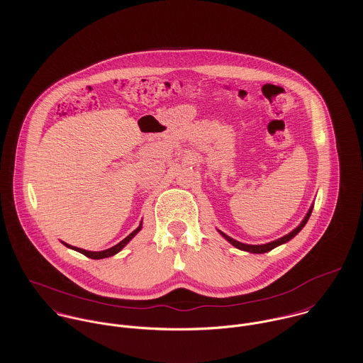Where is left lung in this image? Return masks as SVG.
<instances>
[{
    "instance_id": "8db88e82",
    "label": "left lung",
    "mask_w": 363,
    "mask_h": 363,
    "mask_svg": "<svg viewBox=\"0 0 363 363\" xmlns=\"http://www.w3.org/2000/svg\"><path fill=\"white\" fill-rule=\"evenodd\" d=\"M311 211H313V206L309 208L306 216H305L303 220L299 223V226H296L292 232H289L288 235H285V236H282V238H279V239H277V240H274V242L265 243V245H246V243H242V242H238V240L232 239L230 236L225 235V233L220 232V230H218V232H219L232 246H235L236 249L243 250V252H249V253H255V255H262V253H267V252H269V250H272V249H275V247H278V246H281V245L289 242L291 239H294V238L303 229V226L308 223V220H309V218H311Z\"/></svg>"
}]
</instances>
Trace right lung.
<instances>
[{"label": "right lung", "mask_w": 363, "mask_h": 363, "mask_svg": "<svg viewBox=\"0 0 363 363\" xmlns=\"http://www.w3.org/2000/svg\"><path fill=\"white\" fill-rule=\"evenodd\" d=\"M143 229V222H140V226L134 230V232H131L125 239H123L120 243H117L116 246H113V247H110V249H106V250H102V252H89V250H84V249H79V247H74V246H69V245H67V243H64V242H61L64 246H67L68 249H72V250H75V252H78V253H81V255H84V256H86V257H89V259H106V257H111V256H114V255H117L118 252H121L125 246H127V243L140 232Z\"/></svg>", "instance_id": "obj_1"}]
</instances>
